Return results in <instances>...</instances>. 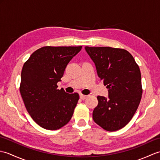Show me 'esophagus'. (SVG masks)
Listing matches in <instances>:
<instances>
[{
	"label": "esophagus",
	"instance_id": "esophagus-1",
	"mask_svg": "<svg viewBox=\"0 0 160 160\" xmlns=\"http://www.w3.org/2000/svg\"><path fill=\"white\" fill-rule=\"evenodd\" d=\"M87 97H88V96H85V95H82V94H80V99H82V100L86 99Z\"/></svg>",
	"mask_w": 160,
	"mask_h": 160
}]
</instances>
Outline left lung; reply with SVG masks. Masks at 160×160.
<instances>
[{
	"label": "left lung",
	"mask_w": 160,
	"mask_h": 160,
	"mask_svg": "<svg viewBox=\"0 0 160 160\" xmlns=\"http://www.w3.org/2000/svg\"><path fill=\"white\" fill-rule=\"evenodd\" d=\"M97 73L108 89V98L98 96L93 111L94 122L104 130L115 131L127 125L140 104L141 73L128 51L110 47H85Z\"/></svg>",
	"instance_id": "left-lung-1"
}]
</instances>
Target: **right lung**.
<instances>
[{
    "label": "right lung",
    "mask_w": 160,
    "mask_h": 160,
    "mask_svg": "<svg viewBox=\"0 0 160 160\" xmlns=\"http://www.w3.org/2000/svg\"><path fill=\"white\" fill-rule=\"evenodd\" d=\"M79 47H43L35 51L22 67L20 92L29 114L36 124L57 130L72 117L79 100L77 93L58 89L57 83Z\"/></svg>",
    "instance_id": "1"
}]
</instances>
